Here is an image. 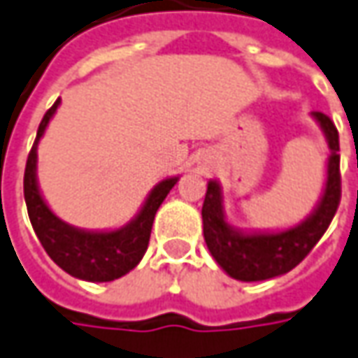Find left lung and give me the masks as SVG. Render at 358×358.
<instances>
[{
  "label": "left lung",
  "mask_w": 358,
  "mask_h": 358,
  "mask_svg": "<svg viewBox=\"0 0 358 358\" xmlns=\"http://www.w3.org/2000/svg\"><path fill=\"white\" fill-rule=\"evenodd\" d=\"M320 128L324 130L331 146L327 188L315 214L296 228L278 234H238L224 222L220 188L216 182H210L204 204V241L208 244L210 255L236 280H266L278 274L292 271L301 264L308 252L315 248L320 236L333 222L336 208L341 204V156H338V130L334 122L322 112H313Z\"/></svg>",
  "instance_id": "obj_1"
}]
</instances>
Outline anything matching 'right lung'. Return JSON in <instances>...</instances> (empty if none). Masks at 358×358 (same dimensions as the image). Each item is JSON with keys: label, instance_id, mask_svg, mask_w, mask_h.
Returning a JSON list of instances; mask_svg holds the SVG:
<instances>
[{"label": "right lung", "instance_id": "1", "mask_svg": "<svg viewBox=\"0 0 358 358\" xmlns=\"http://www.w3.org/2000/svg\"><path fill=\"white\" fill-rule=\"evenodd\" d=\"M57 106H59V100H55L54 106L45 112L43 120L39 122L36 142L27 154L24 174L27 214H29V220L41 246L62 271H66L76 278L90 280V282H110L132 271L142 260L148 248L156 210L160 208L164 198L168 196L178 178H168L160 182L152 190V194L146 200L144 208L136 216V220L122 230L84 232L62 222L41 200L38 182H36V148Z\"/></svg>", "mask_w": 358, "mask_h": 358}]
</instances>
